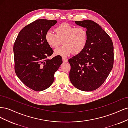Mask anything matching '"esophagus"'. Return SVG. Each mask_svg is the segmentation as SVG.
<instances>
[{"label": "esophagus", "mask_w": 128, "mask_h": 128, "mask_svg": "<svg viewBox=\"0 0 128 128\" xmlns=\"http://www.w3.org/2000/svg\"><path fill=\"white\" fill-rule=\"evenodd\" d=\"M62 61H63V62H67L68 59H66L65 57H62Z\"/></svg>", "instance_id": "1"}]
</instances>
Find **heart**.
<instances>
[{
    "mask_svg": "<svg viewBox=\"0 0 128 128\" xmlns=\"http://www.w3.org/2000/svg\"><path fill=\"white\" fill-rule=\"evenodd\" d=\"M54 32L56 34L48 32L45 38L47 44L54 48L59 47L63 42L64 45L54 51L56 55L66 56L72 53H80L87 44L88 32L84 26L62 23L56 27Z\"/></svg>",
    "mask_w": 128,
    "mask_h": 128,
    "instance_id": "b5f03b06",
    "label": "heart"
}]
</instances>
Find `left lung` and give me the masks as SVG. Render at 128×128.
<instances>
[{"label":"left lung","instance_id":"obj_1","mask_svg":"<svg viewBox=\"0 0 128 128\" xmlns=\"http://www.w3.org/2000/svg\"><path fill=\"white\" fill-rule=\"evenodd\" d=\"M75 23L86 28L88 37L85 48L68 60L71 67L69 78L78 90L94 91L102 86L113 68V42L96 22L86 20Z\"/></svg>","mask_w":128,"mask_h":128}]
</instances>
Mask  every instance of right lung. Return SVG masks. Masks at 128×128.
<instances>
[{"label": "right lung", "instance_id": "add662e5", "mask_svg": "<svg viewBox=\"0 0 128 128\" xmlns=\"http://www.w3.org/2000/svg\"><path fill=\"white\" fill-rule=\"evenodd\" d=\"M56 22L55 20L37 19L25 26L14 42L15 73L25 86L35 91L51 86L55 72L62 64L60 56L48 59L53 51L45 38L46 33Z\"/></svg>", "mask_w": 128, "mask_h": 128}]
</instances>
